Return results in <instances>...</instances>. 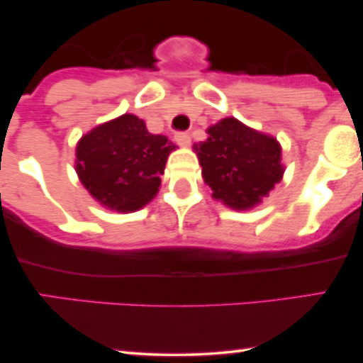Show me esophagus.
Returning <instances> with one entry per match:
<instances>
[{
	"mask_svg": "<svg viewBox=\"0 0 363 363\" xmlns=\"http://www.w3.org/2000/svg\"><path fill=\"white\" fill-rule=\"evenodd\" d=\"M174 138H176L177 145H181V147H189L191 136L187 135L186 131H179V133H176V136H174Z\"/></svg>",
	"mask_w": 363,
	"mask_h": 363,
	"instance_id": "esophagus-1",
	"label": "esophagus"
}]
</instances>
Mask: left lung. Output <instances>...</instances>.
Segmentation results:
<instances>
[{"label": "left lung", "mask_w": 363, "mask_h": 363, "mask_svg": "<svg viewBox=\"0 0 363 363\" xmlns=\"http://www.w3.org/2000/svg\"><path fill=\"white\" fill-rule=\"evenodd\" d=\"M206 133L193 148L211 196L234 210L259 205L285 172L280 143L235 118L222 119Z\"/></svg>", "instance_id": "obj_1"}]
</instances>
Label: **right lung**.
Returning <instances> with one entry per match:
<instances>
[{
  "mask_svg": "<svg viewBox=\"0 0 363 363\" xmlns=\"http://www.w3.org/2000/svg\"><path fill=\"white\" fill-rule=\"evenodd\" d=\"M172 150L167 136L152 135L143 119L123 114L82 136L74 167L101 205L129 213L155 198Z\"/></svg>",
  "mask_w": 363,
  "mask_h": 363,
  "instance_id": "right-lung-1",
  "label": "right lung"
}]
</instances>
